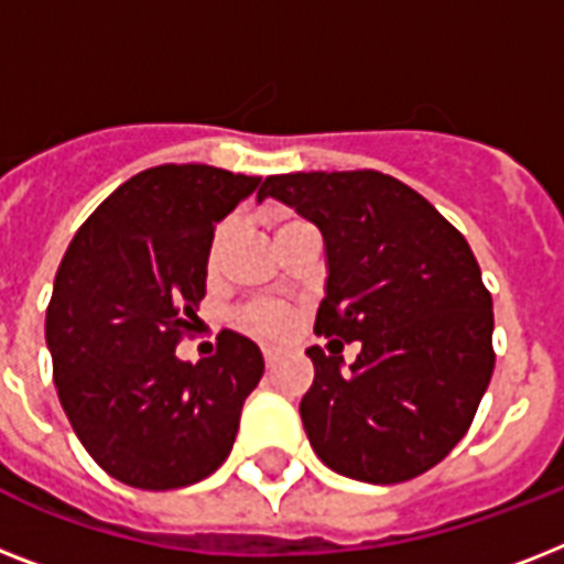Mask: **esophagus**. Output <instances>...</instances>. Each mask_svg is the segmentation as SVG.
Here are the masks:
<instances>
[{"label":"esophagus","mask_w":564,"mask_h":564,"mask_svg":"<svg viewBox=\"0 0 564 564\" xmlns=\"http://www.w3.org/2000/svg\"><path fill=\"white\" fill-rule=\"evenodd\" d=\"M263 360H265V369H274V362H278V351H272V348H265Z\"/></svg>","instance_id":"1"}]
</instances>
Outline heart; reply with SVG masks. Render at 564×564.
<instances>
[{
  "mask_svg": "<svg viewBox=\"0 0 564 564\" xmlns=\"http://www.w3.org/2000/svg\"><path fill=\"white\" fill-rule=\"evenodd\" d=\"M269 225L274 230V242L283 237V234H290L292 228H299L304 221L299 216H292V213H272L269 216ZM234 234V221H221L219 228L213 230L210 237V248H207V269H216L225 254V248H228V239ZM239 325L246 327L248 334L260 336V339H281V336L290 334L292 327V316L278 304H254V307H246L239 313Z\"/></svg>",
  "mask_w": 564,
  "mask_h": 564,
  "instance_id": "1",
  "label": "heart"
}]
</instances>
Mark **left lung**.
<instances>
[{"label":"left lung","mask_w":564,"mask_h":564,"mask_svg":"<svg viewBox=\"0 0 564 564\" xmlns=\"http://www.w3.org/2000/svg\"><path fill=\"white\" fill-rule=\"evenodd\" d=\"M269 195L325 239L316 334L362 345L351 366L307 348L310 445L351 480L419 477L468 433L495 371L491 295L471 248L424 195L383 172L272 175L257 202Z\"/></svg>","instance_id":"8db88e82"}]
</instances>
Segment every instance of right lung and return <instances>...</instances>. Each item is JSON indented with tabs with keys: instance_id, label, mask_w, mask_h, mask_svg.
Listing matches in <instances>:
<instances>
[{
	"instance_id": "obj_1",
	"label": "right lung",
	"mask_w": 564,
	"mask_h": 564,
	"mask_svg": "<svg viewBox=\"0 0 564 564\" xmlns=\"http://www.w3.org/2000/svg\"><path fill=\"white\" fill-rule=\"evenodd\" d=\"M260 178L163 163L105 198L66 248L46 310L61 406L87 454L126 486L181 489L228 459L263 354L225 330L216 354L175 357L198 322L216 221Z\"/></svg>"
}]
</instances>
